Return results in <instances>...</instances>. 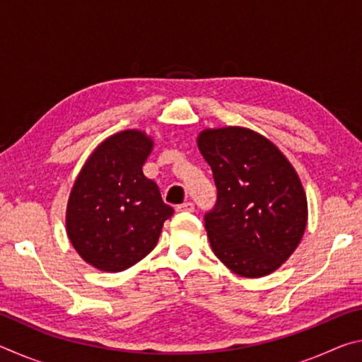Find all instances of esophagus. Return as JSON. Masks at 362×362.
I'll use <instances>...</instances> for the list:
<instances>
[{
    "instance_id": "34e87169",
    "label": "esophagus",
    "mask_w": 362,
    "mask_h": 362,
    "mask_svg": "<svg viewBox=\"0 0 362 362\" xmlns=\"http://www.w3.org/2000/svg\"><path fill=\"white\" fill-rule=\"evenodd\" d=\"M175 209L179 211V212H193L194 211V204L192 203V201H187V203L177 206Z\"/></svg>"
}]
</instances>
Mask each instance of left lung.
Listing matches in <instances>:
<instances>
[{
	"mask_svg": "<svg viewBox=\"0 0 362 362\" xmlns=\"http://www.w3.org/2000/svg\"><path fill=\"white\" fill-rule=\"evenodd\" d=\"M198 146L217 187L216 206L204 214L214 254L240 276L274 272L305 233L297 173L268 139L244 127L206 129Z\"/></svg>",
	"mask_w": 362,
	"mask_h": 362,
	"instance_id": "left-lung-1",
	"label": "left lung"
}]
</instances>
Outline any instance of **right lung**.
<instances>
[{
	"label": "right lung",
	"instance_id": "right-lung-1",
	"mask_svg": "<svg viewBox=\"0 0 362 362\" xmlns=\"http://www.w3.org/2000/svg\"><path fill=\"white\" fill-rule=\"evenodd\" d=\"M151 140L139 131L108 137L89 156L73 185L66 233L76 252L102 272H122L156 246L174 209L144 175Z\"/></svg>",
	"mask_w": 362,
	"mask_h": 362
}]
</instances>
